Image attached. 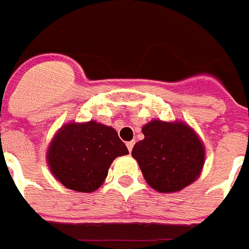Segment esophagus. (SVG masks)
Returning a JSON list of instances; mask_svg holds the SVG:
<instances>
[{
	"instance_id": "esophagus-1",
	"label": "esophagus",
	"mask_w": 249,
	"mask_h": 249,
	"mask_svg": "<svg viewBox=\"0 0 249 249\" xmlns=\"http://www.w3.org/2000/svg\"><path fill=\"white\" fill-rule=\"evenodd\" d=\"M126 146H127V148H128V151L131 152L132 148H133V146H135V141H129V142H127Z\"/></svg>"
}]
</instances>
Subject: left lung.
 I'll return each instance as SVG.
<instances>
[{"instance_id":"obj_1","label":"left lung","mask_w":249,"mask_h":249,"mask_svg":"<svg viewBox=\"0 0 249 249\" xmlns=\"http://www.w3.org/2000/svg\"><path fill=\"white\" fill-rule=\"evenodd\" d=\"M142 133L144 138L135 144L132 157L153 190L178 192L199 177L204 147L188 124L153 120L142 127Z\"/></svg>"}]
</instances>
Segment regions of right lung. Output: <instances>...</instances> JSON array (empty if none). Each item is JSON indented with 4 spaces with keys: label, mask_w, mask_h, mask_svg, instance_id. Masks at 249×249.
I'll list each match as a JSON object with an SVG mask.
<instances>
[{
    "label": "right lung",
    "mask_w": 249,
    "mask_h": 249,
    "mask_svg": "<svg viewBox=\"0 0 249 249\" xmlns=\"http://www.w3.org/2000/svg\"><path fill=\"white\" fill-rule=\"evenodd\" d=\"M128 153L112 127L96 121L67 123L47 151L51 172L66 188L89 193L102 186L114 158Z\"/></svg>",
    "instance_id": "obj_1"
}]
</instances>
